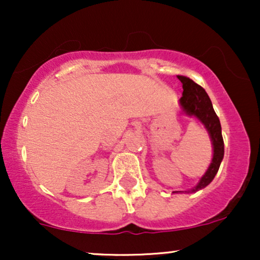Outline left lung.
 <instances>
[{
    "instance_id": "left-lung-1",
    "label": "left lung",
    "mask_w": 260,
    "mask_h": 260,
    "mask_svg": "<svg viewBox=\"0 0 260 260\" xmlns=\"http://www.w3.org/2000/svg\"><path fill=\"white\" fill-rule=\"evenodd\" d=\"M178 79L181 80L182 86H183V95H182L180 99L182 109L188 115L196 116L199 121H202V123L204 124L209 134H210L214 147L213 160H211L208 171L201 178L199 183L193 189L187 192L193 193L207 187L214 180L217 171H219L220 164H221L223 157V139L220 120L215 111H214L213 104H211L210 98H209L207 91L204 90V88H202L201 85H198L192 79L187 78V77L178 76Z\"/></svg>"
}]
</instances>
